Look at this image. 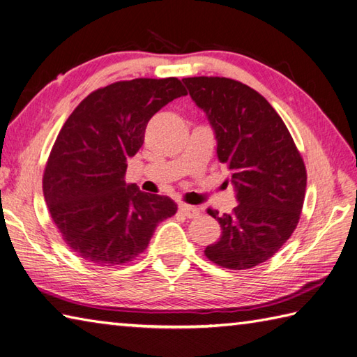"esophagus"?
Wrapping results in <instances>:
<instances>
[{
    "mask_svg": "<svg viewBox=\"0 0 357 357\" xmlns=\"http://www.w3.org/2000/svg\"><path fill=\"white\" fill-rule=\"evenodd\" d=\"M179 211L187 218H196L201 213L198 207L188 206V204H179Z\"/></svg>",
    "mask_w": 357,
    "mask_h": 357,
    "instance_id": "esophagus-1",
    "label": "esophagus"
}]
</instances>
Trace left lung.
<instances>
[{"instance_id":"left-lung-1","label":"left lung","mask_w":357,"mask_h":357,"mask_svg":"<svg viewBox=\"0 0 357 357\" xmlns=\"http://www.w3.org/2000/svg\"><path fill=\"white\" fill-rule=\"evenodd\" d=\"M192 100L206 112L227 165L238 206L219 216L222 236L206 248L219 267L247 270L279 252L299 222L307 170L282 118L256 90L219 77L184 78Z\"/></svg>"}]
</instances>
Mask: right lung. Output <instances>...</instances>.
<instances>
[{
    "label": "right lung",
    "mask_w": 357,
    "mask_h": 357,
    "mask_svg": "<svg viewBox=\"0 0 357 357\" xmlns=\"http://www.w3.org/2000/svg\"><path fill=\"white\" fill-rule=\"evenodd\" d=\"M184 95L178 78L118 81L84 98L59 130L43 176L44 199L67 247L84 261L130 262L156 225L176 213L169 196L144 193L124 176L150 118Z\"/></svg>",
    "instance_id": "add662e5"
}]
</instances>
